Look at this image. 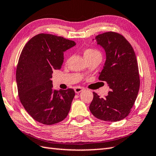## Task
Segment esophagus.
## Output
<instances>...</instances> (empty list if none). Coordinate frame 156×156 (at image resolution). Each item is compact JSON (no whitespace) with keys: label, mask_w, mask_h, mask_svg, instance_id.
I'll use <instances>...</instances> for the list:
<instances>
[{"label":"esophagus","mask_w":156,"mask_h":156,"mask_svg":"<svg viewBox=\"0 0 156 156\" xmlns=\"http://www.w3.org/2000/svg\"><path fill=\"white\" fill-rule=\"evenodd\" d=\"M83 90H84V88L82 87H77L74 88V91L76 93H80V92H82Z\"/></svg>","instance_id":"1"}]
</instances>
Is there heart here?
I'll return each mask as SVG.
<instances>
[{"label":"heart","mask_w":156,"mask_h":156,"mask_svg":"<svg viewBox=\"0 0 156 156\" xmlns=\"http://www.w3.org/2000/svg\"><path fill=\"white\" fill-rule=\"evenodd\" d=\"M84 57L86 58L93 57V56L98 55H101V52L98 50H97V49H94V48H91L86 49L84 51Z\"/></svg>","instance_id":"heart-1"}]
</instances>
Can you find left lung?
Listing matches in <instances>:
<instances>
[{
	"instance_id": "left-lung-1",
	"label": "left lung",
	"mask_w": 156,
	"mask_h": 156,
	"mask_svg": "<svg viewBox=\"0 0 156 156\" xmlns=\"http://www.w3.org/2000/svg\"><path fill=\"white\" fill-rule=\"evenodd\" d=\"M96 39L107 57L98 80L107 82L110 91L105 98L93 92L89 108L97 119L116 122L129 114L137 97L140 79L136 55L129 42L118 33L105 32Z\"/></svg>"
}]
</instances>
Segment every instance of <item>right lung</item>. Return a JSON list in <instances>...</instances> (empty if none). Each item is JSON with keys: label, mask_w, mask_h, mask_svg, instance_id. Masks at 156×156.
<instances>
[{"label": "right lung", "mask_w": 156, "mask_h": 156, "mask_svg": "<svg viewBox=\"0 0 156 156\" xmlns=\"http://www.w3.org/2000/svg\"><path fill=\"white\" fill-rule=\"evenodd\" d=\"M75 45L61 36L39 34L21 53L16 70L19 98L31 117L40 123H58L70 110L74 90H55L51 79L53 70L62 68L64 52Z\"/></svg>", "instance_id": "obj_1"}]
</instances>
